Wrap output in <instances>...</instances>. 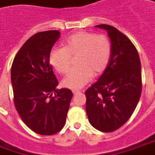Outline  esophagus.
Masks as SVG:
<instances>
[{"instance_id":"1","label":"esophagus","mask_w":155,"mask_h":155,"mask_svg":"<svg viewBox=\"0 0 155 155\" xmlns=\"http://www.w3.org/2000/svg\"><path fill=\"white\" fill-rule=\"evenodd\" d=\"M79 90H77V89H73L72 90V93H73V94H78V93H79Z\"/></svg>"}]
</instances>
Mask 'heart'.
I'll return each mask as SVG.
<instances>
[{
    "label": "heart",
    "mask_w": 155,
    "mask_h": 155,
    "mask_svg": "<svg viewBox=\"0 0 155 155\" xmlns=\"http://www.w3.org/2000/svg\"><path fill=\"white\" fill-rule=\"evenodd\" d=\"M62 48H53L49 61L55 71L67 74L71 68V57L74 67L64 78L62 84L71 89L84 87L93 75H99L106 69L111 55V42L106 35L89 32H78L62 41Z\"/></svg>",
    "instance_id": "heart-1"
}]
</instances>
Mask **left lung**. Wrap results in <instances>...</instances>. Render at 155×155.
<instances>
[{
  "label": "left lung",
  "mask_w": 155,
  "mask_h": 155,
  "mask_svg": "<svg viewBox=\"0 0 155 155\" xmlns=\"http://www.w3.org/2000/svg\"><path fill=\"white\" fill-rule=\"evenodd\" d=\"M97 28L108 32L112 45L106 69L86 90V112L90 124L104 133L114 132L128 120L142 93L138 52L121 32L107 24Z\"/></svg>",
  "instance_id": "obj_1"
}]
</instances>
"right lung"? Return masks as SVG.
I'll return each mask as SVG.
<instances>
[{
	"label": "right lung",
	"mask_w": 155,
	"mask_h": 155,
	"mask_svg": "<svg viewBox=\"0 0 155 155\" xmlns=\"http://www.w3.org/2000/svg\"><path fill=\"white\" fill-rule=\"evenodd\" d=\"M61 33L39 32L21 47L11 69L15 108L22 121L33 132L53 135L66 123L72 92L56 89L58 81L49 55Z\"/></svg>",
	"instance_id": "1"
}]
</instances>
